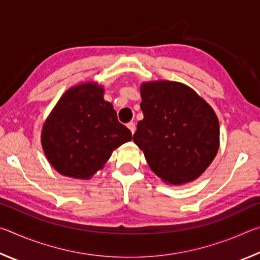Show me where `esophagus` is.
<instances>
[{
	"label": "esophagus",
	"instance_id": "obj_1",
	"mask_svg": "<svg viewBox=\"0 0 260 260\" xmlns=\"http://www.w3.org/2000/svg\"><path fill=\"white\" fill-rule=\"evenodd\" d=\"M127 127H128L129 131L132 132V134H134V133H135V129H136L135 122H133V121H129L128 124H127Z\"/></svg>",
	"mask_w": 260,
	"mask_h": 260
}]
</instances>
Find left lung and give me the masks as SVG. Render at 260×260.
Here are the masks:
<instances>
[{
	"label": "left lung",
	"instance_id": "obj_1",
	"mask_svg": "<svg viewBox=\"0 0 260 260\" xmlns=\"http://www.w3.org/2000/svg\"><path fill=\"white\" fill-rule=\"evenodd\" d=\"M141 110L134 143L162 181L183 184L208 169L219 149L213 109L190 87L174 81L141 85Z\"/></svg>",
	"mask_w": 260,
	"mask_h": 260
}]
</instances>
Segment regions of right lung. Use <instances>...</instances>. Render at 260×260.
I'll list each match as a JSON object with an SVG mask.
<instances>
[{
  "label": "right lung",
  "instance_id": "obj_1",
  "mask_svg": "<svg viewBox=\"0 0 260 260\" xmlns=\"http://www.w3.org/2000/svg\"><path fill=\"white\" fill-rule=\"evenodd\" d=\"M103 93V87L95 82L70 88L43 124V151L65 177L90 179L114 149L132 140L131 131L118 121Z\"/></svg>",
  "mask_w": 260,
  "mask_h": 260
}]
</instances>
